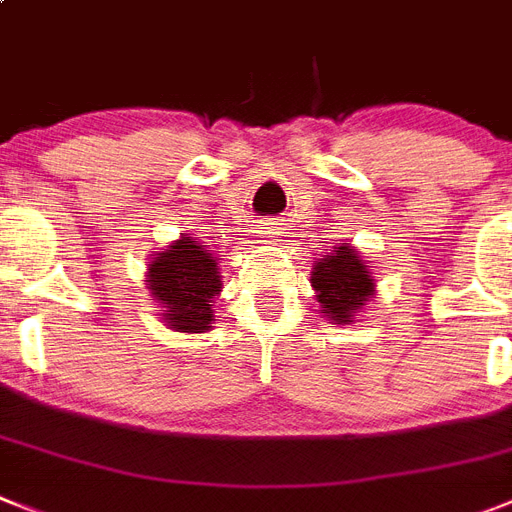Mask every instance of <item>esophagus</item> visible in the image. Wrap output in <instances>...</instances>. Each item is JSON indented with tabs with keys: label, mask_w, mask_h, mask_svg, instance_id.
Returning <instances> with one entry per match:
<instances>
[{
	"label": "esophagus",
	"mask_w": 512,
	"mask_h": 512,
	"mask_svg": "<svg viewBox=\"0 0 512 512\" xmlns=\"http://www.w3.org/2000/svg\"><path fill=\"white\" fill-rule=\"evenodd\" d=\"M268 234H276V231H268Z\"/></svg>",
	"instance_id": "1"
}]
</instances>
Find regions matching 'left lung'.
Returning a JSON list of instances; mask_svg holds the SVG:
<instances>
[{
  "label": "left lung",
  "instance_id": "left-lung-1",
  "mask_svg": "<svg viewBox=\"0 0 512 512\" xmlns=\"http://www.w3.org/2000/svg\"><path fill=\"white\" fill-rule=\"evenodd\" d=\"M312 289L325 317H330L336 325H349L354 322L356 312L375 294V278L359 252L349 244H341L315 263Z\"/></svg>",
  "mask_w": 512,
  "mask_h": 512
}]
</instances>
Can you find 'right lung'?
<instances>
[{
	"label": "right lung",
	"instance_id": "add662e5",
	"mask_svg": "<svg viewBox=\"0 0 512 512\" xmlns=\"http://www.w3.org/2000/svg\"><path fill=\"white\" fill-rule=\"evenodd\" d=\"M150 296L161 304V320L179 333L213 328V299L221 291L218 260L205 244L184 234L148 265Z\"/></svg>",
	"mask_w": 512,
	"mask_h": 512
}]
</instances>
